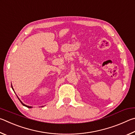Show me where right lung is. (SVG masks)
Returning a JSON list of instances; mask_svg holds the SVG:
<instances>
[{"label":"right lung","mask_w":135,"mask_h":135,"mask_svg":"<svg viewBox=\"0 0 135 135\" xmlns=\"http://www.w3.org/2000/svg\"><path fill=\"white\" fill-rule=\"evenodd\" d=\"M12 88L13 89V88H12ZM19 99V98H18ZM19 100H20V102L21 103V104H22L23 105H24V106H25V107H28V108H31L32 107H31V106H28V105H25V104H23L22 103V101H21L20 100V99H19Z\"/></svg>","instance_id":"add662e5"}]
</instances>
